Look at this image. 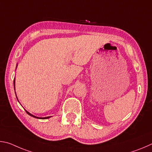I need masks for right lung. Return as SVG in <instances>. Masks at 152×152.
Returning a JSON list of instances; mask_svg holds the SVG:
<instances>
[{
	"label": "right lung",
	"instance_id": "right-lung-1",
	"mask_svg": "<svg viewBox=\"0 0 152 152\" xmlns=\"http://www.w3.org/2000/svg\"><path fill=\"white\" fill-rule=\"evenodd\" d=\"M15 80H14V87H15ZM16 96H17V95H16ZM17 100H18V99H17ZM26 111V112L27 113V114H28L29 115H31V117H33V118H37V119H48V118H50V117H52V116H49V117H45V118H39V117H36V116H34V115H32L31 113H30L29 112H28L26 110H25Z\"/></svg>",
	"mask_w": 152,
	"mask_h": 152
}]
</instances>
